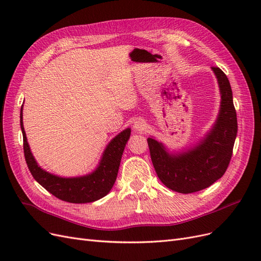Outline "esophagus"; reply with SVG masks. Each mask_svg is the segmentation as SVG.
<instances>
[{
	"mask_svg": "<svg viewBox=\"0 0 261 261\" xmlns=\"http://www.w3.org/2000/svg\"><path fill=\"white\" fill-rule=\"evenodd\" d=\"M133 127H134V130L141 133V132H144V130L147 129V124L144 120H140V118H139V120H137L135 123H134Z\"/></svg>",
	"mask_w": 261,
	"mask_h": 261,
	"instance_id": "obj_1",
	"label": "esophagus"
}]
</instances>
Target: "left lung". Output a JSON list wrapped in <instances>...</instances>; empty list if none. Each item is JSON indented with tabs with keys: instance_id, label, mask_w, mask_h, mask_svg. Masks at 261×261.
I'll use <instances>...</instances> for the list:
<instances>
[{
	"instance_id": "obj_1",
	"label": "left lung",
	"mask_w": 261,
	"mask_h": 261,
	"mask_svg": "<svg viewBox=\"0 0 261 261\" xmlns=\"http://www.w3.org/2000/svg\"><path fill=\"white\" fill-rule=\"evenodd\" d=\"M211 68L218 80L221 106L217 121L204 138L187 151L174 154L155 139H147L158 177L177 193L191 194L209 187L223 176L232 158L238 118L231 85L219 67Z\"/></svg>"
}]
</instances>
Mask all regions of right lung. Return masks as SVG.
I'll use <instances>...</instances> for the list:
<instances>
[{
  "label": "right lung",
  "mask_w": 261,
  "mask_h": 261,
  "mask_svg": "<svg viewBox=\"0 0 261 261\" xmlns=\"http://www.w3.org/2000/svg\"><path fill=\"white\" fill-rule=\"evenodd\" d=\"M20 128L23 138V153L31 175L57 198L72 203L96 201L109 194L117 176L124 148L130 136V128L116 135L107 146L98 168L88 175L80 177H60L42 170L30 151L22 124V106L20 109Z\"/></svg>",
  "instance_id": "right-lung-1"
}]
</instances>
